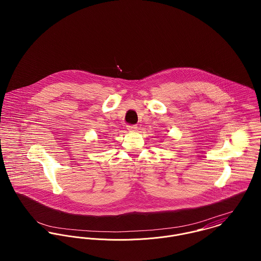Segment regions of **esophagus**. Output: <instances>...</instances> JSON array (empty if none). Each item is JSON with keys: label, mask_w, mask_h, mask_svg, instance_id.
Masks as SVG:
<instances>
[{"label": "esophagus", "mask_w": 261, "mask_h": 261, "mask_svg": "<svg viewBox=\"0 0 261 261\" xmlns=\"http://www.w3.org/2000/svg\"><path fill=\"white\" fill-rule=\"evenodd\" d=\"M126 127H127L128 132H136V130H137V128H138L137 124H128Z\"/></svg>", "instance_id": "1"}]
</instances>
